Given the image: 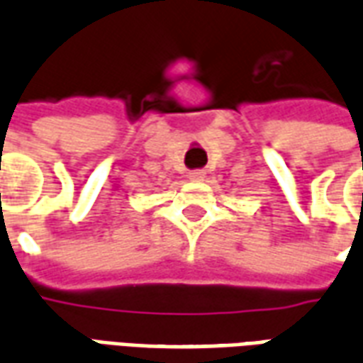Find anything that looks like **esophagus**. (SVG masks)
I'll list each match as a JSON object with an SVG mask.
<instances>
[{"label":"esophagus","mask_w":363,"mask_h":363,"mask_svg":"<svg viewBox=\"0 0 363 363\" xmlns=\"http://www.w3.org/2000/svg\"><path fill=\"white\" fill-rule=\"evenodd\" d=\"M206 173L202 169H196V171H190L189 173V179L190 181H204Z\"/></svg>","instance_id":"34e87169"}]
</instances>
